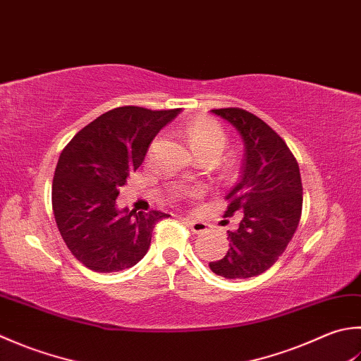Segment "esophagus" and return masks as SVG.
<instances>
[{
    "label": "esophagus",
    "mask_w": 361,
    "mask_h": 361,
    "mask_svg": "<svg viewBox=\"0 0 361 361\" xmlns=\"http://www.w3.org/2000/svg\"><path fill=\"white\" fill-rule=\"evenodd\" d=\"M186 224L189 225L190 231L192 233H203L209 230V224L203 221H197V219H192V217H186Z\"/></svg>",
    "instance_id": "34e87169"
}]
</instances>
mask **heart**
Wrapping results in <instances>:
<instances>
[{"instance_id":"b5f03b06","label":"heart","mask_w":361,"mask_h":361,"mask_svg":"<svg viewBox=\"0 0 361 361\" xmlns=\"http://www.w3.org/2000/svg\"><path fill=\"white\" fill-rule=\"evenodd\" d=\"M186 136L189 145L197 157L213 154L219 157L227 147V133L216 120L209 117H197L186 126Z\"/></svg>"}]
</instances>
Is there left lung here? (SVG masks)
I'll use <instances>...</instances> for the list:
<instances>
[{
	"mask_svg": "<svg viewBox=\"0 0 361 361\" xmlns=\"http://www.w3.org/2000/svg\"><path fill=\"white\" fill-rule=\"evenodd\" d=\"M235 126L244 142L239 180L225 197V217L243 219L227 231L230 249L209 269L225 279H250L279 259L291 241L302 214L299 164L285 140L269 125L241 108L211 111Z\"/></svg>",
	"mask_w": 361,
	"mask_h": 361,
	"instance_id": "obj_1",
	"label": "left lung"
}]
</instances>
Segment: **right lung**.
<instances>
[{
    "mask_svg": "<svg viewBox=\"0 0 361 361\" xmlns=\"http://www.w3.org/2000/svg\"><path fill=\"white\" fill-rule=\"evenodd\" d=\"M180 109L122 106L97 117L63 148L54 171L51 203L63 243L95 272L137 264L152 243L161 211L118 209L116 199L142 164L154 136Z\"/></svg>",
    "mask_w": 361,
    "mask_h": 361,
    "instance_id": "right-lung-1",
    "label": "right lung"
}]
</instances>
